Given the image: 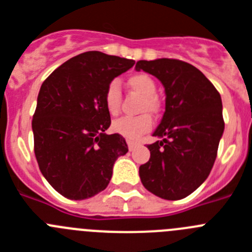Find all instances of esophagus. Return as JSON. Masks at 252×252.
Here are the masks:
<instances>
[{
  "instance_id": "1",
  "label": "esophagus",
  "mask_w": 252,
  "mask_h": 252,
  "mask_svg": "<svg viewBox=\"0 0 252 252\" xmlns=\"http://www.w3.org/2000/svg\"><path fill=\"white\" fill-rule=\"evenodd\" d=\"M126 142H127L128 149H130V150H133V149L136 148V145H137V142H136V141H133V140H130V139L126 140Z\"/></svg>"
}]
</instances>
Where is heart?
Segmentation results:
<instances>
[{"mask_svg": "<svg viewBox=\"0 0 252 252\" xmlns=\"http://www.w3.org/2000/svg\"><path fill=\"white\" fill-rule=\"evenodd\" d=\"M127 84L133 92L144 97L140 111L149 113H157L159 111V101L157 98V83L150 75L145 73H137L131 75L127 79ZM104 104L107 111L111 115H117L121 108V86L119 81H112L108 83L104 91ZM153 126L151 117L146 113L136 117H122L116 120L112 124V130L127 139H139L141 135L150 131Z\"/></svg>", "mask_w": 252, "mask_h": 252, "instance_id": "heart-1", "label": "heart"}]
</instances>
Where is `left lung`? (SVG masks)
I'll return each mask as SVG.
<instances>
[{
    "instance_id": "left-lung-1",
    "label": "left lung",
    "mask_w": 252,
    "mask_h": 252,
    "mask_svg": "<svg viewBox=\"0 0 252 252\" xmlns=\"http://www.w3.org/2000/svg\"><path fill=\"white\" fill-rule=\"evenodd\" d=\"M136 70L153 74L165 88V112L140 166L141 183L168 201L193 193L208 178L224 130L222 101L206 75L192 64L161 58L139 60Z\"/></svg>"
}]
</instances>
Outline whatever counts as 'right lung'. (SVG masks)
Wrapping results in <instances>:
<instances>
[{
	"instance_id": "obj_1",
	"label": "right lung",
	"mask_w": 252,
	"mask_h": 252,
	"mask_svg": "<svg viewBox=\"0 0 252 252\" xmlns=\"http://www.w3.org/2000/svg\"><path fill=\"white\" fill-rule=\"evenodd\" d=\"M135 62L86 51L66 60L41 84L32 117L39 169L58 193L82 201L104 190L116 159L127 153L120 133L107 135L104 91Z\"/></svg>"
}]
</instances>
